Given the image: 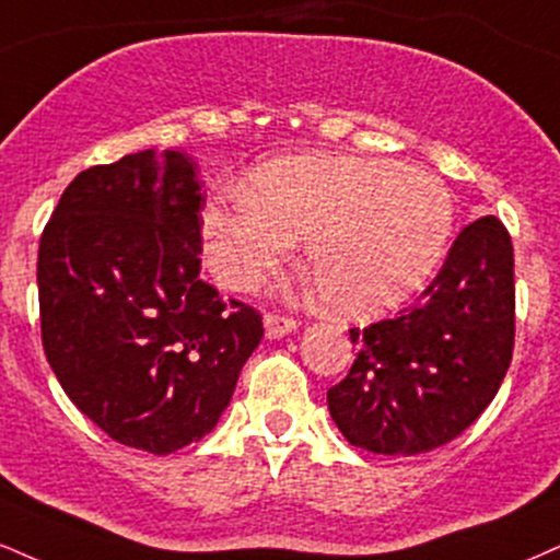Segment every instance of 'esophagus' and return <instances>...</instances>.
I'll list each match as a JSON object with an SVG mask.
<instances>
[{
	"label": "esophagus",
	"instance_id": "1",
	"mask_svg": "<svg viewBox=\"0 0 560 560\" xmlns=\"http://www.w3.org/2000/svg\"><path fill=\"white\" fill-rule=\"evenodd\" d=\"M262 326H266V336H268V339H281V336L298 331L300 323L294 320V318H287V315L268 313L266 318H262Z\"/></svg>",
	"mask_w": 560,
	"mask_h": 560
}]
</instances>
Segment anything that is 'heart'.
<instances>
[{
	"instance_id": "obj_1",
	"label": "heart",
	"mask_w": 560,
	"mask_h": 560,
	"mask_svg": "<svg viewBox=\"0 0 560 560\" xmlns=\"http://www.w3.org/2000/svg\"><path fill=\"white\" fill-rule=\"evenodd\" d=\"M454 195L438 174L386 159L292 156L253 172L203 208L206 258L240 292L307 237V262L334 307L373 315L430 279L454 232Z\"/></svg>"
}]
</instances>
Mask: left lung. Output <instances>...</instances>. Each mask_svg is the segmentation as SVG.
Segmentation results:
<instances>
[{"mask_svg": "<svg viewBox=\"0 0 560 560\" xmlns=\"http://www.w3.org/2000/svg\"><path fill=\"white\" fill-rule=\"evenodd\" d=\"M514 247L495 215L464 226L415 305L352 328L357 357L328 388L352 446L415 456L446 446L485 412L514 354Z\"/></svg>", "mask_w": 560, "mask_h": 560, "instance_id": "obj_1", "label": "left lung"}]
</instances>
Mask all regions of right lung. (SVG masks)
Returning a JSON list of instances; mask_svg holds the SVG:
<instances>
[{"instance_id": "add662e5", "label": "right lung", "mask_w": 560, "mask_h": 560, "mask_svg": "<svg viewBox=\"0 0 560 560\" xmlns=\"http://www.w3.org/2000/svg\"><path fill=\"white\" fill-rule=\"evenodd\" d=\"M198 164L140 151L67 185L38 245L46 360L106 435L172 454L211 433L262 339L200 279Z\"/></svg>"}]
</instances>
